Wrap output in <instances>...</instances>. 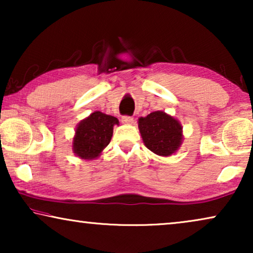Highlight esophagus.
Listing matches in <instances>:
<instances>
[{
    "instance_id": "1",
    "label": "esophagus",
    "mask_w": 253,
    "mask_h": 253,
    "mask_svg": "<svg viewBox=\"0 0 253 253\" xmlns=\"http://www.w3.org/2000/svg\"><path fill=\"white\" fill-rule=\"evenodd\" d=\"M122 123H126V124L133 123V117H131V116H122Z\"/></svg>"
}]
</instances>
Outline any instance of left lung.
Instances as JSON below:
<instances>
[{
  "label": "left lung",
  "instance_id": "1",
  "mask_svg": "<svg viewBox=\"0 0 253 253\" xmlns=\"http://www.w3.org/2000/svg\"><path fill=\"white\" fill-rule=\"evenodd\" d=\"M141 138L148 150L162 157H169L181 147L182 126L165 112H153L138 120Z\"/></svg>",
  "mask_w": 253,
  "mask_h": 253
}]
</instances>
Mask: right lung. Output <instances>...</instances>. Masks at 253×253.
<instances>
[{
  "label": "right lung",
  "instance_id": "add662e5",
  "mask_svg": "<svg viewBox=\"0 0 253 253\" xmlns=\"http://www.w3.org/2000/svg\"><path fill=\"white\" fill-rule=\"evenodd\" d=\"M119 126V120L101 112L92 113L81 121L76 127L72 143L74 153L81 159L93 160L98 158L107 145L110 143L114 126Z\"/></svg>",
  "mask_w": 253,
  "mask_h": 253
}]
</instances>
